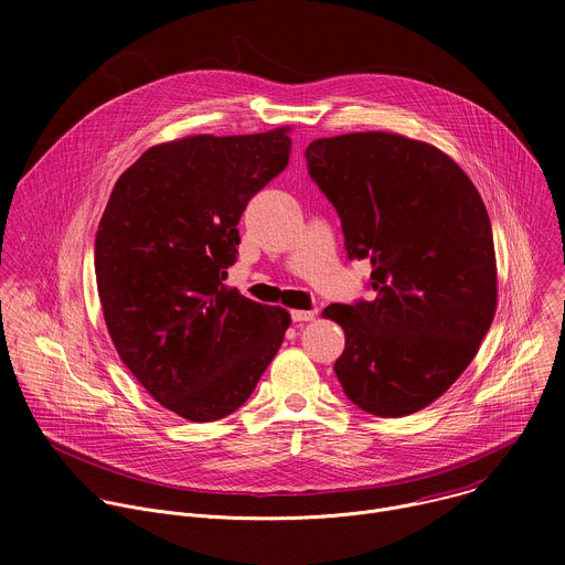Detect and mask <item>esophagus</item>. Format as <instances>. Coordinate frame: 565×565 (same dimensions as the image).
<instances>
[{"label":"esophagus","mask_w":565,"mask_h":565,"mask_svg":"<svg viewBox=\"0 0 565 565\" xmlns=\"http://www.w3.org/2000/svg\"><path fill=\"white\" fill-rule=\"evenodd\" d=\"M290 317H292L295 324H301V321L315 319V317H317V310H315V308H312V310H290Z\"/></svg>","instance_id":"34e87169"}]
</instances>
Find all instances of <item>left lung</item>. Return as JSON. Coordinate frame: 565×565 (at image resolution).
Wrapping results in <instances>:
<instances>
[{"instance_id": "obj_1", "label": "left lung", "mask_w": 565, "mask_h": 565, "mask_svg": "<svg viewBox=\"0 0 565 565\" xmlns=\"http://www.w3.org/2000/svg\"><path fill=\"white\" fill-rule=\"evenodd\" d=\"M308 174L338 210L371 297L331 303L344 329L335 375L380 418L425 409L469 366L497 312L492 223L478 190L434 145L386 131L319 138Z\"/></svg>"}]
</instances>
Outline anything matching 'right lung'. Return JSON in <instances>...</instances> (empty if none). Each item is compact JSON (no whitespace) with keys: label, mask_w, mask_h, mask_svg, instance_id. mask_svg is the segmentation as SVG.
I'll return each instance as SVG.
<instances>
[{"label":"right lung","mask_w":565,"mask_h":565,"mask_svg":"<svg viewBox=\"0 0 565 565\" xmlns=\"http://www.w3.org/2000/svg\"><path fill=\"white\" fill-rule=\"evenodd\" d=\"M288 127L149 147L116 181L96 234L114 347L160 405L192 423L236 412L277 355L290 315L227 288L238 218L286 166Z\"/></svg>","instance_id":"add662e5"}]
</instances>
